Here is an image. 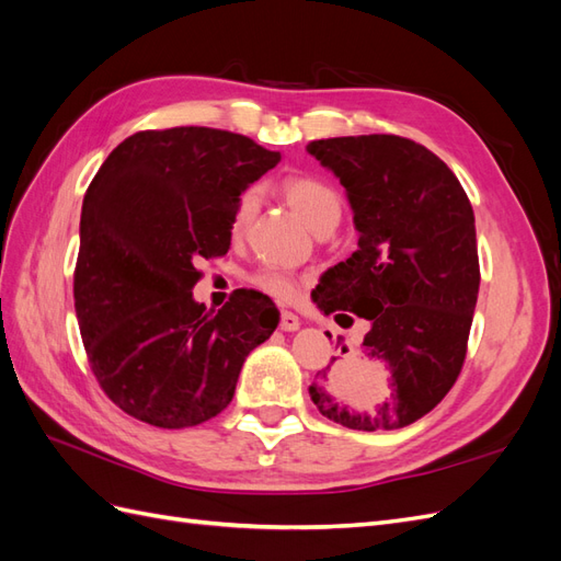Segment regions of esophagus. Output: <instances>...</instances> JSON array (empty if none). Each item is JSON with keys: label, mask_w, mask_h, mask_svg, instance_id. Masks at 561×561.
Wrapping results in <instances>:
<instances>
[{"label": "esophagus", "mask_w": 561, "mask_h": 561, "mask_svg": "<svg viewBox=\"0 0 561 561\" xmlns=\"http://www.w3.org/2000/svg\"><path fill=\"white\" fill-rule=\"evenodd\" d=\"M299 328H301V320L295 313H290V311L280 313V330L283 332H297Z\"/></svg>", "instance_id": "esophagus-1"}]
</instances>
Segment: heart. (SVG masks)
<instances>
[{"label": "heart", "instance_id": "heart-1", "mask_svg": "<svg viewBox=\"0 0 561 561\" xmlns=\"http://www.w3.org/2000/svg\"><path fill=\"white\" fill-rule=\"evenodd\" d=\"M283 196L287 203H290V208L304 219V225L316 233L334 229L339 225V219H342L344 201L328 180H320L316 175H293L283 182ZM252 210H254V194L245 192L233 213V222H231L233 233H241L245 229V225L252 217ZM252 285L280 301H290L299 293L297 276L278 268L257 271V274L252 276Z\"/></svg>", "mask_w": 561, "mask_h": 561}]
</instances>
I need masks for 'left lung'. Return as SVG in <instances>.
<instances>
[{"label":"left lung","instance_id":"8db88e82","mask_svg":"<svg viewBox=\"0 0 561 561\" xmlns=\"http://www.w3.org/2000/svg\"><path fill=\"white\" fill-rule=\"evenodd\" d=\"M344 184L358 250L322 274L316 307L369 322L363 351L390 371V398L355 412L351 355L342 346L309 386L322 416L353 431H393L426 416L466 360L480 290L474 215L461 182L423 145L400 135L309 142Z\"/></svg>","mask_w":561,"mask_h":561}]
</instances>
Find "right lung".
I'll list each match as a JSON object with an SVG mask.
<instances>
[{
	"label": "right lung",
	"mask_w": 561,
	"mask_h": 561,
	"mask_svg": "<svg viewBox=\"0 0 561 561\" xmlns=\"http://www.w3.org/2000/svg\"><path fill=\"white\" fill-rule=\"evenodd\" d=\"M278 161L245 135L180 126L135 133L100 165L81 206L75 309L118 410L190 428L231 402L248 353L280 316L252 290L206 311L194 264L227 254L241 194Z\"/></svg>",
	"instance_id": "right-lung-1"
}]
</instances>
